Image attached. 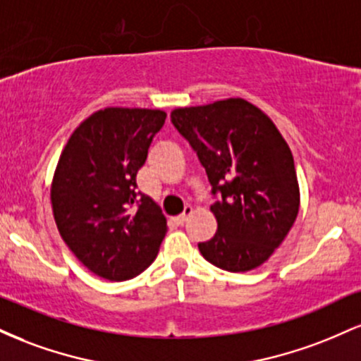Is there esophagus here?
I'll use <instances>...</instances> for the list:
<instances>
[{
    "label": "esophagus",
    "mask_w": 361,
    "mask_h": 361,
    "mask_svg": "<svg viewBox=\"0 0 361 361\" xmlns=\"http://www.w3.org/2000/svg\"><path fill=\"white\" fill-rule=\"evenodd\" d=\"M192 212H193V209H192V207H185L183 214H181V215H178V217H176V222L180 224V226H183V224H185L186 221H188V217H190V215H192Z\"/></svg>",
    "instance_id": "obj_1"
}]
</instances>
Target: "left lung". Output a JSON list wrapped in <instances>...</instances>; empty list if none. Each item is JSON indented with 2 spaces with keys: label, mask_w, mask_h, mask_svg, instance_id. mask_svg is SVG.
<instances>
[{
  "label": "left lung",
  "mask_w": 361,
  "mask_h": 361,
  "mask_svg": "<svg viewBox=\"0 0 361 361\" xmlns=\"http://www.w3.org/2000/svg\"><path fill=\"white\" fill-rule=\"evenodd\" d=\"M171 122L219 195L210 205L217 233L198 243L202 256L234 273L263 264L292 229L300 204L292 151L279 128L243 98L176 109Z\"/></svg>",
  "instance_id": "8db88e82"
}]
</instances>
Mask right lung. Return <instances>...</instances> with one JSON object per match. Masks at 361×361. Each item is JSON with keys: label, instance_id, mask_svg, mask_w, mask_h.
Returning a JSON list of instances; mask_svg holds the SVG:
<instances>
[{"label": "right lung", "instance_id": "1", "mask_svg": "<svg viewBox=\"0 0 361 361\" xmlns=\"http://www.w3.org/2000/svg\"><path fill=\"white\" fill-rule=\"evenodd\" d=\"M164 120L161 110H98L73 132L59 157L51 188L57 229L102 279L137 276L166 235L163 212L135 181Z\"/></svg>", "mask_w": 361, "mask_h": 361}]
</instances>
